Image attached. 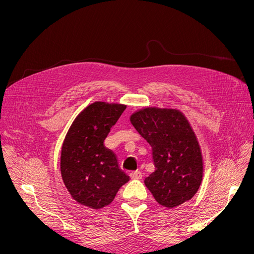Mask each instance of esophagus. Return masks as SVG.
<instances>
[{
    "label": "esophagus",
    "mask_w": 254,
    "mask_h": 254,
    "mask_svg": "<svg viewBox=\"0 0 254 254\" xmlns=\"http://www.w3.org/2000/svg\"><path fill=\"white\" fill-rule=\"evenodd\" d=\"M130 178L131 179H141L142 178V173L139 172V171H134V172H131L129 174Z\"/></svg>",
    "instance_id": "obj_1"
}]
</instances>
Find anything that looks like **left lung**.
<instances>
[{
  "instance_id": "left-lung-1",
  "label": "left lung",
  "mask_w": 254,
  "mask_h": 254,
  "mask_svg": "<svg viewBox=\"0 0 254 254\" xmlns=\"http://www.w3.org/2000/svg\"><path fill=\"white\" fill-rule=\"evenodd\" d=\"M130 122L152 149L155 172L144 183L158 203L168 209L194 197L203 177L201 148L190 122L177 109L147 107Z\"/></svg>"
}]
</instances>
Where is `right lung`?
Instances as JSON below:
<instances>
[{
	"label": "right lung",
	"mask_w": 254,
	"mask_h": 254,
	"mask_svg": "<svg viewBox=\"0 0 254 254\" xmlns=\"http://www.w3.org/2000/svg\"><path fill=\"white\" fill-rule=\"evenodd\" d=\"M125 109L122 104L95 102L76 117L68 129L61 148L60 172L68 193L79 204L102 209L129 181L115 153L104 145Z\"/></svg>",
	"instance_id": "right-lung-1"
}]
</instances>
